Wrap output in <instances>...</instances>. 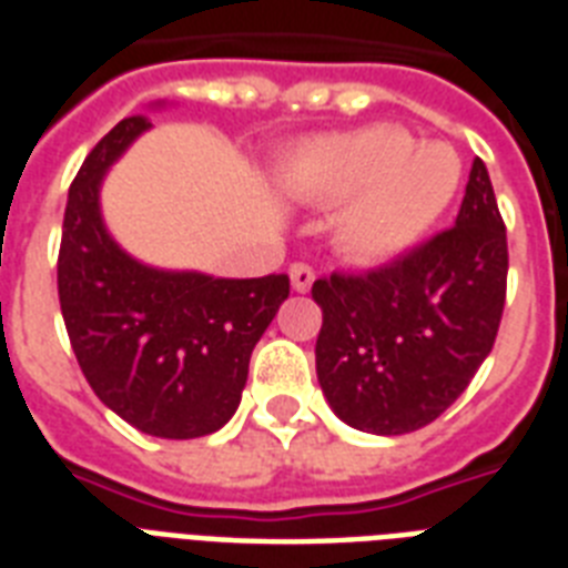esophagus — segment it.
Masks as SVG:
<instances>
[{"label":"esophagus","instance_id":"obj_1","mask_svg":"<svg viewBox=\"0 0 568 568\" xmlns=\"http://www.w3.org/2000/svg\"><path fill=\"white\" fill-rule=\"evenodd\" d=\"M288 276H292V288L297 294H306L315 283V274H312L310 265H292L288 267Z\"/></svg>","mask_w":568,"mask_h":568}]
</instances>
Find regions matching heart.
Listing matches in <instances>:
<instances>
[{"label": "heart", "mask_w": 568, "mask_h": 568, "mask_svg": "<svg viewBox=\"0 0 568 568\" xmlns=\"http://www.w3.org/2000/svg\"><path fill=\"white\" fill-rule=\"evenodd\" d=\"M280 182L333 217L338 253L356 265H386L422 244L448 214L463 162L448 141H413L388 123L321 135L294 146Z\"/></svg>", "instance_id": "obj_1"}]
</instances>
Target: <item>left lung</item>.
<instances>
[{
  "mask_svg": "<svg viewBox=\"0 0 568 568\" xmlns=\"http://www.w3.org/2000/svg\"><path fill=\"white\" fill-rule=\"evenodd\" d=\"M507 294V232L489 171L471 162L457 223L392 265L315 280V372L345 424L404 436L436 422L480 368Z\"/></svg>",
  "mask_w": 568,
  "mask_h": 568,
  "instance_id": "left-lung-1",
  "label": "left lung"
}]
</instances>
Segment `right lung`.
Here are the masks:
<instances>
[{
	"instance_id": "obj_1",
	"label": "right lung",
	"mask_w": 568,
	"mask_h": 568,
	"mask_svg": "<svg viewBox=\"0 0 568 568\" xmlns=\"http://www.w3.org/2000/svg\"><path fill=\"white\" fill-rule=\"evenodd\" d=\"M153 102L150 111H162ZM153 123L126 118L70 185L58 301L91 388L111 413L159 439L221 430L241 404L250 354L288 297V276L230 280L146 265L102 217V182Z\"/></svg>"
}]
</instances>
